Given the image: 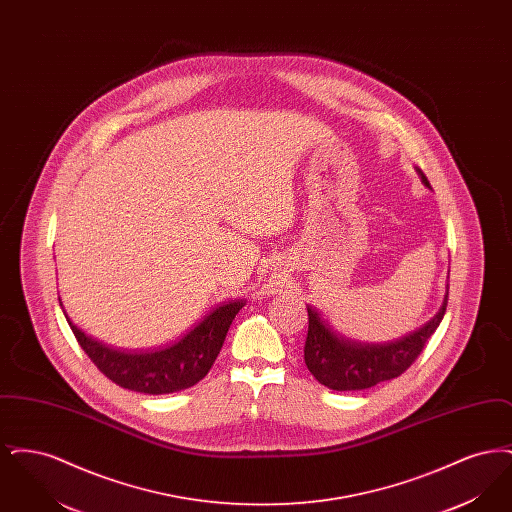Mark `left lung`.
<instances>
[{
	"label": "left lung",
	"instance_id": "left-lung-1",
	"mask_svg": "<svg viewBox=\"0 0 512 512\" xmlns=\"http://www.w3.org/2000/svg\"><path fill=\"white\" fill-rule=\"evenodd\" d=\"M418 172L422 182L430 188L428 178L422 171ZM447 297L449 286L436 317L430 318L422 328L411 334L386 343L345 340L324 322L313 307L307 305L309 330L303 347L305 365L318 382L330 390H366L380 382L393 380L413 365L426 341L436 332L447 309Z\"/></svg>",
	"mask_w": 512,
	"mask_h": 512
}]
</instances>
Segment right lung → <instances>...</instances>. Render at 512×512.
I'll return each instance as SVG.
<instances>
[{
	"instance_id": "add662e5",
	"label": "right lung",
	"mask_w": 512,
	"mask_h": 512,
	"mask_svg": "<svg viewBox=\"0 0 512 512\" xmlns=\"http://www.w3.org/2000/svg\"><path fill=\"white\" fill-rule=\"evenodd\" d=\"M244 305L242 299L222 303L201 318L180 340L167 347L132 353L92 340L69 318L67 322L84 353L111 382L124 390L163 395L192 388L207 376L219 357L232 320Z\"/></svg>"
}]
</instances>
